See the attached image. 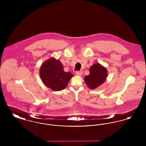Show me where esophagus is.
<instances>
[{
    "label": "esophagus",
    "instance_id": "esophagus-1",
    "mask_svg": "<svg viewBox=\"0 0 146 146\" xmlns=\"http://www.w3.org/2000/svg\"><path fill=\"white\" fill-rule=\"evenodd\" d=\"M83 72L82 71H76V75L78 76H81L83 75Z\"/></svg>",
    "mask_w": 146,
    "mask_h": 146
}]
</instances>
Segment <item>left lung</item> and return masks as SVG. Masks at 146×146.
<instances>
[{
    "instance_id": "obj_1",
    "label": "left lung",
    "mask_w": 146,
    "mask_h": 146,
    "mask_svg": "<svg viewBox=\"0 0 146 146\" xmlns=\"http://www.w3.org/2000/svg\"><path fill=\"white\" fill-rule=\"evenodd\" d=\"M107 75L105 67L100 63H95L90 68V74L85 77L84 80L90 89H94L104 83Z\"/></svg>"
}]
</instances>
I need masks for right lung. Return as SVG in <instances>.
Returning <instances> with one entry per match:
<instances>
[{
  "mask_svg": "<svg viewBox=\"0 0 146 146\" xmlns=\"http://www.w3.org/2000/svg\"><path fill=\"white\" fill-rule=\"evenodd\" d=\"M73 76L70 72H65L62 63L53 57L43 63L40 68L42 82L53 91L64 89Z\"/></svg>",
  "mask_w": 146,
  "mask_h": 146,
  "instance_id": "obj_1",
  "label": "right lung"
}]
</instances>
